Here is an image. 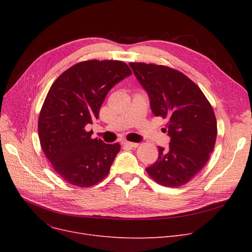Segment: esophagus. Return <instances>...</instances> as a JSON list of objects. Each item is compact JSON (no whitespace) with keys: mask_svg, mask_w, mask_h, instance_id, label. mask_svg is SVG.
<instances>
[{"mask_svg":"<svg viewBox=\"0 0 252 252\" xmlns=\"http://www.w3.org/2000/svg\"><path fill=\"white\" fill-rule=\"evenodd\" d=\"M124 145H126V146L133 147V148H137L139 146L138 143H133V142H128V141H123Z\"/></svg>","mask_w":252,"mask_h":252,"instance_id":"esophagus-1","label":"esophagus"}]
</instances>
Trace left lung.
<instances>
[{
    "mask_svg": "<svg viewBox=\"0 0 252 252\" xmlns=\"http://www.w3.org/2000/svg\"><path fill=\"white\" fill-rule=\"evenodd\" d=\"M147 92L155 116L167 121L163 128L169 146L158 147V159L148 175L162 186L188 183L207 162L217 140V119L202 91L184 73L167 66L129 63Z\"/></svg>",
    "mask_w": 252,
    "mask_h": 252,
    "instance_id": "1",
    "label": "left lung"
}]
</instances>
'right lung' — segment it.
I'll use <instances>...</instances> for the list:
<instances>
[{
	"instance_id": "right-lung-1",
	"label": "right lung",
	"mask_w": 252,
	"mask_h": 252,
	"mask_svg": "<svg viewBox=\"0 0 252 252\" xmlns=\"http://www.w3.org/2000/svg\"><path fill=\"white\" fill-rule=\"evenodd\" d=\"M131 71L116 60L79 62L52 85L38 117L42 149L56 173L77 187L96 185L108 175L118 143L92 139L86 126L99 117L108 92Z\"/></svg>"
}]
</instances>
